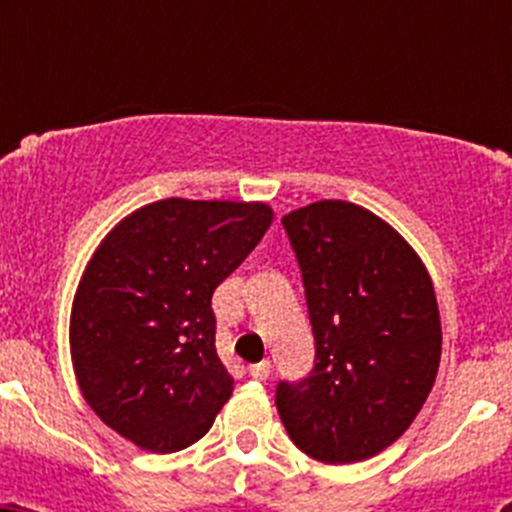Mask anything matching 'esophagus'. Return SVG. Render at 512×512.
I'll return each mask as SVG.
<instances>
[{"mask_svg": "<svg viewBox=\"0 0 512 512\" xmlns=\"http://www.w3.org/2000/svg\"><path fill=\"white\" fill-rule=\"evenodd\" d=\"M250 376L252 379H257V381H265L267 376H270V371H272V364L270 361H257V364H250Z\"/></svg>", "mask_w": 512, "mask_h": 512, "instance_id": "esophagus-1", "label": "esophagus"}]
</instances>
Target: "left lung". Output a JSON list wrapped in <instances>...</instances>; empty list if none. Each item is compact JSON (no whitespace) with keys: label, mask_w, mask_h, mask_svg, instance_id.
<instances>
[{"label":"left lung","mask_w":512,"mask_h":512,"mask_svg":"<svg viewBox=\"0 0 512 512\" xmlns=\"http://www.w3.org/2000/svg\"><path fill=\"white\" fill-rule=\"evenodd\" d=\"M302 272L314 366L275 404L299 451L354 463L411 426L436 381L441 319L409 242L359 205L322 200L282 218Z\"/></svg>","instance_id":"1"}]
</instances>
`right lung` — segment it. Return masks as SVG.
I'll return each instance as SVG.
<instances>
[{"label":"right lung","mask_w":512,"mask_h":512,"mask_svg":"<svg viewBox=\"0 0 512 512\" xmlns=\"http://www.w3.org/2000/svg\"><path fill=\"white\" fill-rule=\"evenodd\" d=\"M270 223L265 203L168 198L113 227L71 312L76 379L106 426L153 453L210 431L232 394L210 302Z\"/></svg>","instance_id":"obj_1"}]
</instances>
